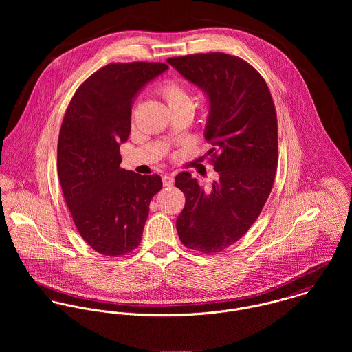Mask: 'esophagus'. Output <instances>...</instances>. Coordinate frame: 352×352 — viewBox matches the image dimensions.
Instances as JSON below:
<instances>
[{
    "mask_svg": "<svg viewBox=\"0 0 352 352\" xmlns=\"http://www.w3.org/2000/svg\"><path fill=\"white\" fill-rule=\"evenodd\" d=\"M173 182H175L173 176H170V175L162 176V184H164V187H172V186H173Z\"/></svg>",
    "mask_w": 352,
    "mask_h": 352,
    "instance_id": "34e87169",
    "label": "esophagus"
}]
</instances>
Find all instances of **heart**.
<instances>
[{"label":"heart","mask_w":352,"mask_h":352,"mask_svg":"<svg viewBox=\"0 0 352 352\" xmlns=\"http://www.w3.org/2000/svg\"><path fill=\"white\" fill-rule=\"evenodd\" d=\"M160 92L162 98L168 102L170 109L182 108V107H192V99L188 91L177 81H166L161 85Z\"/></svg>","instance_id":"obj_1"}]
</instances>
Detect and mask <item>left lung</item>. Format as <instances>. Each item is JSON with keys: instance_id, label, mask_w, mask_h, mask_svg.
Segmentation results:
<instances>
[{"instance_id": "obj_1", "label": "left lung", "mask_w": 352, "mask_h": 352, "mask_svg": "<svg viewBox=\"0 0 352 352\" xmlns=\"http://www.w3.org/2000/svg\"><path fill=\"white\" fill-rule=\"evenodd\" d=\"M208 100L204 138L218 179L208 190L190 172L175 186L186 195L176 219L190 250L215 253L239 241L254 223L274 186L278 165V122L270 89L260 73L223 52L168 58Z\"/></svg>"}]
</instances>
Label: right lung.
<instances>
[{"label": "right lung", "instance_id": "right-lung-1", "mask_svg": "<svg viewBox=\"0 0 352 352\" xmlns=\"http://www.w3.org/2000/svg\"><path fill=\"white\" fill-rule=\"evenodd\" d=\"M168 70L160 62L109 63L76 91L58 138V176L80 236L105 256L135 250L161 190L158 175L122 169L120 145L131 131L137 95Z\"/></svg>", "mask_w": 352, "mask_h": 352}]
</instances>
